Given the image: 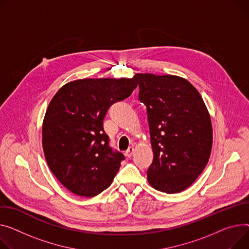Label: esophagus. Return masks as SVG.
<instances>
[{"label":"esophagus","mask_w":249,"mask_h":249,"mask_svg":"<svg viewBox=\"0 0 249 249\" xmlns=\"http://www.w3.org/2000/svg\"><path fill=\"white\" fill-rule=\"evenodd\" d=\"M134 151H135V149H134V147H133V146H131V147H129V148H128V150L126 151V156L130 158V157H131L132 155H133Z\"/></svg>","instance_id":"34e87169"}]
</instances>
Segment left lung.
<instances>
[{
	"instance_id": "obj_1",
	"label": "left lung",
	"mask_w": 249,
	"mask_h": 249,
	"mask_svg": "<svg viewBox=\"0 0 249 249\" xmlns=\"http://www.w3.org/2000/svg\"><path fill=\"white\" fill-rule=\"evenodd\" d=\"M147 107L153 162L147 180L173 194L188 188L204 170L212 148L210 115L201 95L179 76L136 74Z\"/></svg>"
}]
</instances>
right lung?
I'll return each instance as SVG.
<instances>
[{"mask_svg":"<svg viewBox=\"0 0 249 249\" xmlns=\"http://www.w3.org/2000/svg\"><path fill=\"white\" fill-rule=\"evenodd\" d=\"M133 78L81 79L67 83L50 102L42 128L46 161L61 183L79 196L107 189L124 155L113 151L103 128L112 104L137 87Z\"/></svg>","mask_w":249,"mask_h":249,"instance_id":"obj_1","label":"right lung"}]
</instances>
